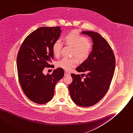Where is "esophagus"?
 <instances>
[{
    "instance_id": "1",
    "label": "esophagus",
    "mask_w": 133,
    "mask_h": 133,
    "mask_svg": "<svg viewBox=\"0 0 133 133\" xmlns=\"http://www.w3.org/2000/svg\"><path fill=\"white\" fill-rule=\"evenodd\" d=\"M70 75V73L68 72H67V71L65 72V76H67V75Z\"/></svg>"
}]
</instances>
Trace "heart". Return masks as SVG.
Masks as SVG:
<instances>
[{
	"mask_svg": "<svg viewBox=\"0 0 133 133\" xmlns=\"http://www.w3.org/2000/svg\"><path fill=\"white\" fill-rule=\"evenodd\" d=\"M66 44L73 48L72 55L75 56L79 61H83L89 57L91 50L90 44L88 39L77 31L73 30L66 34L64 37ZM63 44L59 41H56L53 45L52 51L55 56L60 54ZM77 60L75 58L62 59L58 63V66L66 70H69L76 65Z\"/></svg>",
	"mask_w": 133,
	"mask_h": 133,
	"instance_id": "1",
	"label": "heart"
}]
</instances>
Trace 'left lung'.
<instances>
[{"instance_id":"obj_1","label":"left lung","mask_w":133,"mask_h":133,"mask_svg":"<svg viewBox=\"0 0 133 133\" xmlns=\"http://www.w3.org/2000/svg\"><path fill=\"white\" fill-rule=\"evenodd\" d=\"M91 37L93 45L90 54L76 68L81 75L72 74V82L68 89L72 101L77 105L89 107L101 101L108 92L112 79L116 59L108 42L98 33L82 31ZM85 75L86 77L82 79Z\"/></svg>"}]
</instances>
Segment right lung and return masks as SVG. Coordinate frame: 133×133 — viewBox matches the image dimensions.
<instances>
[{"mask_svg": "<svg viewBox=\"0 0 133 133\" xmlns=\"http://www.w3.org/2000/svg\"><path fill=\"white\" fill-rule=\"evenodd\" d=\"M61 32L60 26H43L32 32L23 42L17 56L19 80L26 96L39 104L50 101L57 82L64 76L61 68L52 74H44L45 67L54 59L52 47Z\"/></svg>", "mask_w": 133, "mask_h": 133, "instance_id": "1", "label": "right lung"}]
</instances>
